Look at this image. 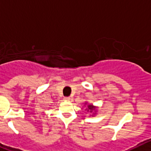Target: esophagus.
<instances>
[{"label":"esophagus","instance_id":"esophagus-1","mask_svg":"<svg viewBox=\"0 0 151 151\" xmlns=\"http://www.w3.org/2000/svg\"><path fill=\"white\" fill-rule=\"evenodd\" d=\"M65 100V101H69L70 100V98H69V97H65L64 99H63Z\"/></svg>","mask_w":151,"mask_h":151}]
</instances>
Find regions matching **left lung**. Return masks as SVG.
I'll return each mask as SVG.
<instances>
[{
	"mask_svg": "<svg viewBox=\"0 0 151 151\" xmlns=\"http://www.w3.org/2000/svg\"><path fill=\"white\" fill-rule=\"evenodd\" d=\"M85 105H86V103H85ZM86 109L88 110V111H89V110H90V111H92L93 110L95 109V106H94V105H88V108H87Z\"/></svg>",
	"mask_w": 151,
	"mask_h": 151,
	"instance_id": "left-lung-1",
	"label": "left lung"
}]
</instances>
